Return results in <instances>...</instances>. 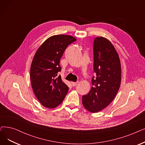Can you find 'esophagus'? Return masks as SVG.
<instances>
[{
    "label": "esophagus",
    "instance_id": "obj_1",
    "mask_svg": "<svg viewBox=\"0 0 145 145\" xmlns=\"http://www.w3.org/2000/svg\"><path fill=\"white\" fill-rule=\"evenodd\" d=\"M78 83H79L78 81L76 82H72V85L73 86H76L78 84Z\"/></svg>",
    "mask_w": 145,
    "mask_h": 145
}]
</instances>
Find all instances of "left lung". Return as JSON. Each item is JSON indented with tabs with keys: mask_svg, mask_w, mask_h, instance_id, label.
Returning <instances> with one entry per match:
<instances>
[{
	"mask_svg": "<svg viewBox=\"0 0 145 145\" xmlns=\"http://www.w3.org/2000/svg\"><path fill=\"white\" fill-rule=\"evenodd\" d=\"M93 71L91 89L82 96L84 107L97 112L106 107L114 99L120 86L121 63L111 42L104 37H97L93 42Z\"/></svg>",
	"mask_w": 145,
	"mask_h": 145,
	"instance_id": "left-lung-1",
	"label": "left lung"
}]
</instances>
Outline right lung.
I'll list each match as a JSON object with an SVG mask.
<instances>
[{
    "label": "right lung",
    "mask_w": 145,
    "mask_h": 145,
    "mask_svg": "<svg viewBox=\"0 0 145 145\" xmlns=\"http://www.w3.org/2000/svg\"><path fill=\"white\" fill-rule=\"evenodd\" d=\"M76 40L67 35L49 37L37 50L31 65L30 78L34 93L45 107L53 108L65 99L69 87L57 73L60 60L67 47Z\"/></svg>",
    "instance_id": "obj_1"
}]
</instances>
